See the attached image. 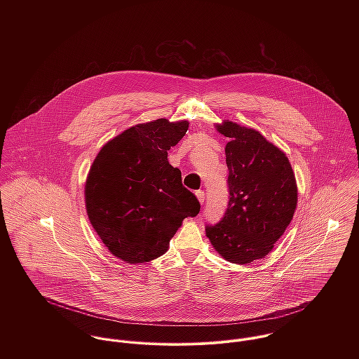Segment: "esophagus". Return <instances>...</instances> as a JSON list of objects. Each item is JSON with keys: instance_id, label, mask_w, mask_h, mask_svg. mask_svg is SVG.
<instances>
[{"instance_id": "esophagus-1", "label": "esophagus", "mask_w": 359, "mask_h": 359, "mask_svg": "<svg viewBox=\"0 0 359 359\" xmlns=\"http://www.w3.org/2000/svg\"><path fill=\"white\" fill-rule=\"evenodd\" d=\"M195 195H196L199 203H203V202H205V192H203V191H198Z\"/></svg>"}]
</instances>
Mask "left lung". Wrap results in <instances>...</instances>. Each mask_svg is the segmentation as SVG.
<instances>
[{"mask_svg": "<svg viewBox=\"0 0 359 359\" xmlns=\"http://www.w3.org/2000/svg\"><path fill=\"white\" fill-rule=\"evenodd\" d=\"M215 130L225 145L229 202L224 218L205 226L215 252L232 264L266 256L280 239L297 207L292 164L278 147L255 128L224 120Z\"/></svg>", "mask_w": 359, "mask_h": 359, "instance_id": "obj_1", "label": "left lung"}]
</instances>
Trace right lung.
<instances>
[{
	"label": "right lung",
	"mask_w": 359,
	"mask_h": 359,
	"mask_svg": "<svg viewBox=\"0 0 359 359\" xmlns=\"http://www.w3.org/2000/svg\"><path fill=\"white\" fill-rule=\"evenodd\" d=\"M188 120L135 124L107 141L87 175L88 219L107 250L128 264L164 255L187 217L201 211L182 187L167 151L187 134Z\"/></svg>",
	"instance_id": "add662e5"
}]
</instances>
